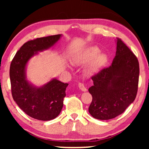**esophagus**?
<instances>
[{"label":"esophagus","instance_id":"esophagus-1","mask_svg":"<svg viewBox=\"0 0 149 149\" xmlns=\"http://www.w3.org/2000/svg\"><path fill=\"white\" fill-rule=\"evenodd\" d=\"M79 89H80L81 90L83 91H87V90L86 87H85L84 84H83V83H79Z\"/></svg>","mask_w":149,"mask_h":149}]
</instances>
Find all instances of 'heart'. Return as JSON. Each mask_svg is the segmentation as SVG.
<instances>
[{"instance_id":"heart-1","label":"heart","mask_w":149,"mask_h":149,"mask_svg":"<svg viewBox=\"0 0 149 149\" xmlns=\"http://www.w3.org/2000/svg\"><path fill=\"white\" fill-rule=\"evenodd\" d=\"M100 49L97 47H90L74 57L72 63L75 65L87 64L85 72L88 74H96L107 64V56L99 54Z\"/></svg>"}]
</instances>
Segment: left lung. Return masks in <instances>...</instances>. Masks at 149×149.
Returning <instances> with one entry per match:
<instances>
[{"label":"left lung","mask_w":149,"mask_h":149,"mask_svg":"<svg viewBox=\"0 0 149 149\" xmlns=\"http://www.w3.org/2000/svg\"><path fill=\"white\" fill-rule=\"evenodd\" d=\"M117 52L111 66L91 77L89 88L92 102L89 112L100 120L113 119L123 113L136 97L139 62L130 48L117 38Z\"/></svg>","instance_id":"obj_1"}]
</instances>
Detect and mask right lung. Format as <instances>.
Listing matches in <instances>:
<instances>
[{"mask_svg": "<svg viewBox=\"0 0 149 149\" xmlns=\"http://www.w3.org/2000/svg\"><path fill=\"white\" fill-rule=\"evenodd\" d=\"M60 36L57 34L28 40L17 51L10 66L14 101L28 116L40 121H49L59 115L68 84L54 79L42 87H33L26 79V66L34 55L52 47Z\"/></svg>", "mask_w": 149, "mask_h": 149, "instance_id": "obj_1", "label": "right lung"}]
</instances>
